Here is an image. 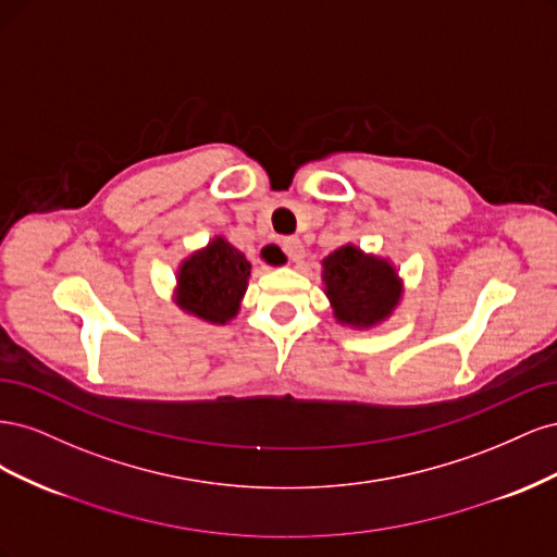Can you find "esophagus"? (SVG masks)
Returning <instances> with one entry per match:
<instances>
[{"label":"esophagus","mask_w":557,"mask_h":557,"mask_svg":"<svg viewBox=\"0 0 557 557\" xmlns=\"http://www.w3.org/2000/svg\"><path fill=\"white\" fill-rule=\"evenodd\" d=\"M281 246L285 250V256H288L295 264L301 262V258H305V246H301V242L297 237H285L281 242Z\"/></svg>","instance_id":"esophagus-1"}]
</instances>
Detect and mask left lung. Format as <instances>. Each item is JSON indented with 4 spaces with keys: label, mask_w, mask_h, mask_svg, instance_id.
<instances>
[{
    "label": "left lung",
    "mask_w": 557,
    "mask_h": 557,
    "mask_svg": "<svg viewBox=\"0 0 557 557\" xmlns=\"http://www.w3.org/2000/svg\"><path fill=\"white\" fill-rule=\"evenodd\" d=\"M323 283L336 323L356 330L381 325L404 293L395 264L356 244H344L323 260Z\"/></svg>",
    "instance_id": "1"
}]
</instances>
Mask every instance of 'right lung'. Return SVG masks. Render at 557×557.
<instances>
[{
  "label": "right lung",
  "mask_w": 557,
  "mask_h": 557,
  "mask_svg": "<svg viewBox=\"0 0 557 557\" xmlns=\"http://www.w3.org/2000/svg\"><path fill=\"white\" fill-rule=\"evenodd\" d=\"M248 278L250 262L244 252L218 234L205 248L181 262L174 301L193 318L225 325L242 309Z\"/></svg>",
  "instance_id": "obj_1"
}]
</instances>
